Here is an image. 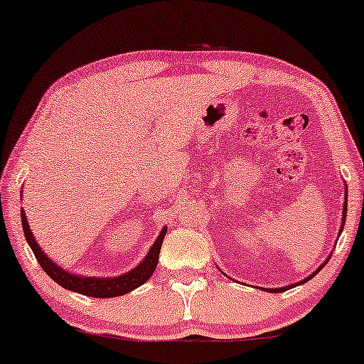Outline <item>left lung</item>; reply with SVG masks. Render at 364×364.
I'll list each match as a JSON object with an SVG mask.
<instances>
[{
	"label": "left lung",
	"instance_id": "obj_1",
	"mask_svg": "<svg viewBox=\"0 0 364 364\" xmlns=\"http://www.w3.org/2000/svg\"><path fill=\"white\" fill-rule=\"evenodd\" d=\"M345 191H346V196H345V206H343V219H341V221H343V223H341V229H340V234H341V231H343V226H345V221H346V209H348V189H345ZM328 260H330V255H328V259H326V260H325V262H323V264H321V265H320V267H318V269H316L314 274H310V275H309V277H306V279H304V280H301V282H299V284H294V285H289V287H280V289H262V290H267V291H270V294H277V291H285V290H289V289H291V287H295V285H301V284L309 282V280H310L311 277H315V275H316V274H318V272H320V270L325 267V264H326V262H328Z\"/></svg>",
	"mask_w": 364,
	"mask_h": 364
}]
</instances>
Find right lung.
<instances>
[{
	"label": "right lung",
	"mask_w": 364,
	"mask_h": 364,
	"mask_svg": "<svg viewBox=\"0 0 364 364\" xmlns=\"http://www.w3.org/2000/svg\"><path fill=\"white\" fill-rule=\"evenodd\" d=\"M21 223H23V231H24V235H26L29 247L33 249L36 259H38V262L41 267H43L44 272L48 274L54 282L63 285L64 289H68L70 291H77V294H82V295L95 296V299H112V296L129 294L130 290L145 284L146 280L151 277V274L155 272L158 265V257H160L163 239H165V234H166V226H165L161 229L160 235L156 237L155 244L151 245L150 252L146 254V257L143 259L135 269L130 270V272L120 275V277H107V279L82 277V275H74L73 272H68V270H64L63 267H59V265H55L53 260H50L43 250H41L38 242H36L33 232H31L28 219L24 216L23 209H21Z\"/></svg>",
	"instance_id": "add662e5"
}]
</instances>
